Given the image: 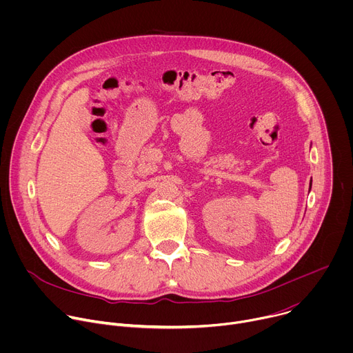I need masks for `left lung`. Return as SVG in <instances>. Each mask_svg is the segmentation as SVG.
<instances>
[{
    "instance_id": "8db88e82",
    "label": "left lung",
    "mask_w": 353,
    "mask_h": 353,
    "mask_svg": "<svg viewBox=\"0 0 353 353\" xmlns=\"http://www.w3.org/2000/svg\"><path fill=\"white\" fill-rule=\"evenodd\" d=\"M310 187H312V181H310Z\"/></svg>"
}]
</instances>
